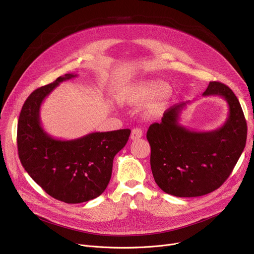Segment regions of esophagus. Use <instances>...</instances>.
Segmentation results:
<instances>
[{
  "label": "esophagus",
  "mask_w": 254,
  "mask_h": 254,
  "mask_svg": "<svg viewBox=\"0 0 254 254\" xmlns=\"http://www.w3.org/2000/svg\"><path fill=\"white\" fill-rule=\"evenodd\" d=\"M142 136H143V130L141 128L135 127V128L131 129V132H130V139L131 140H138Z\"/></svg>",
  "instance_id": "esophagus-1"
}]
</instances>
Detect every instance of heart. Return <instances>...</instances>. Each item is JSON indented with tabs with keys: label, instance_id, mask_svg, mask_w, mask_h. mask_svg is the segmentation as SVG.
Returning a JSON list of instances; mask_svg holds the SVG:
<instances>
[{
	"label": "heart",
	"instance_id": "1",
	"mask_svg": "<svg viewBox=\"0 0 254 254\" xmlns=\"http://www.w3.org/2000/svg\"><path fill=\"white\" fill-rule=\"evenodd\" d=\"M168 84L161 80H147V81L139 82L128 88L123 99L128 104H140L157 98L156 103L151 107V109H156L168 100Z\"/></svg>",
	"mask_w": 254,
	"mask_h": 254
}]
</instances>
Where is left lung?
<instances>
[{"instance_id":"obj_1","label":"left lung","mask_w":254,"mask_h":254,"mask_svg":"<svg viewBox=\"0 0 254 254\" xmlns=\"http://www.w3.org/2000/svg\"><path fill=\"white\" fill-rule=\"evenodd\" d=\"M204 97L219 96L229 105L222 127L211 131H194L179 124L186 103L170 107L162 123L147 130L151 147L153 178L165 192L192 197L214 191L229 178L246 144L247 124L239 100L223 83L211 81Z\"/></svg>"}]
</instances>
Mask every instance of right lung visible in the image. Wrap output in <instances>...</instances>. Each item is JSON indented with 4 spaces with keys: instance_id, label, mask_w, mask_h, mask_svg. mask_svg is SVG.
<instances>
[{
    "instance_id": "1",
    "label": "right lung",
    "mask_w": 254,
    "mask_h": 254,
    "mask_svg": "<svg viewBox=\"0 0 254 254\" xmlns=\"http://www.w3.org/2000/svg\"><path fill=\"white\" fill-rule=\"evenodd\" d=\"M77 77L65 74L34 90L24 102L17 125V148L22 167L46 193L68 204L84 203L101 195L108 185L114 156L130 129L96 131L74 140H59L43 129L40 108L61 82Z\"/></svg>"
}]
</instances>
